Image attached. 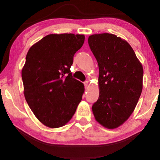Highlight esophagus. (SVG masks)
<instances>
[{"label": "esophagus", "instance_id": "34e87169", "mask_svg": "<svg viewBox=\"0 0 160 160\" xmlns=\"http://www.w3.org/2000/svg\"><path fill=\"white\" fill-rule=\"evenodd\" d=\"M84 84L85 88H86V89L88 88V87H89V82H85L84 83Z\"/></svg>", "mask_w": 160, "mask_h": 160}]
</instances>
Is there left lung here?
Returning <instances> with one entry per match:
<instances>
[{
	"label": "left lung",
	"mask_w": 160,
	"mask_h": 160,
	"mask_svg": "<svg viewBox=\"0 0 160 160\" xmlns=\"http://www.w3.org/2000/svg\"><path fill=\"white\" fill-rule=\"evenodd\" d=\"M99 67L100 95L92 105L96 121L117 128L130 117L143 89V67L132 48L113 34L92 35L88 38Z\"/></svg>",
	"instance_id": "left-lung-1"
}]
</instances>
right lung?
<instances>
[{"label":"right lung","instance_id":"add662e5","mask_svg":"<svg viewBox=\"0 0 160 160\" xmlns=\"http://www.w3.org/2000/svg\"><path fill=\"white\" fill-rule=\"evenodd\" d=\"M84 42V35L50 34L30 48L22 70L24 95L34 115L50 128L71 119L84 86L71 73L73 56Z\"/></svg>","mask_w":160,"mask_h":160}]
</instances>
